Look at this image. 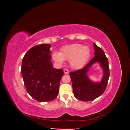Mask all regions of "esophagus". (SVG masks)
Wrapping results in <instances>:
<instances>
[{
    "instance_id": "obj_1",
    "label": "esophagus",
    "mask_w": 130,
    "mask_h": 130,
    "mask_svg": "<svg viewBox=\"0 0 130 130\" xmlns=\"http://www.w3.org/2000/svg\"><path fill=\"white\" fill-rule=\"evenodd\" d=\"M63 71H64V74H68L69 73V70L67 69H63Z\"/></svg>"
}]
</instances>
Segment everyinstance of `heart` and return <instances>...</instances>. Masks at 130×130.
<instances>
[{
	"instance_id": "heart-1",
	"label": "heart",
	"mask_w": 130,
	"mask_h": 130,
	"mask_svg": "<svg viewBox=\"0 0 130 130\" xmlns=\"http://www.w3.org/2000/svg\"><path fill=\"white\" fill-rule=\"evenodd\" d=\"M90 49L87 46L80 44L68 45L61 48L60 53H55L54 60L62 64L64 60H69L70 66L73 68L78 69L83 67L90 56Z\"/></svg>"
}]
</instances>
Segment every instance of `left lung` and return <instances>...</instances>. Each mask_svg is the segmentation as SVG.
<instances>
[{"instance_id": "1", "label": "left lung", "mask_w": 130, "mask_h": 130, "mask_svg": "<svg viewBox=\"0 0 130 130\" xmlns=\"http://www.w3.org/2000/svg\"><path fill=\"white\" fill-rule=\"evenodd\" d=\"M95 56L83 68L69 73L72 80L74 95L78 100L82 101H92L104 93L107 87L109 77L108 58L104 50L94 43ZM99 62L104 70V76L100 83H94L87 75L88 69L93 63Z\"/></svg>"}]
</instances>
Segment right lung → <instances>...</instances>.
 I'll return each mask as SVG.
<instances>
[{
  "label": "right lung",
  "mask_w": 130,
  "mask_h": 130,
  "mask_svg": "<svg viewBox=\"0 0 130 130\" xmlns=\"http://www.w3.org/2000/svg\"><path fill=\"white\" fill-rule=\"evenodd\" d=\"M50 44L30 49L22 60L21 72L26 91L40 102L51 101L57 96L63 70L54 68L50 61Z\"/></svg>",
  "instance_id": "add662e5"
}]
</instances>
